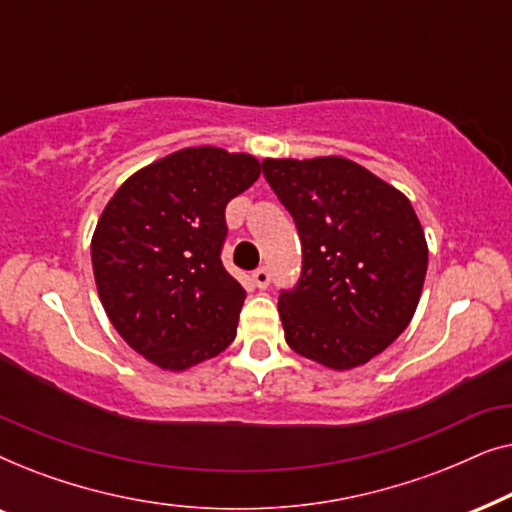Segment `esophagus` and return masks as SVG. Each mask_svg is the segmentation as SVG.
Returning a JSON list of instances; mask_svg holds the SVG:
<instances>
[{
	"instance_id": "1",
	"label": "esophagus",
	"mask_w": 512,
	"mask_h": 512,
	"mask_svg": "<svg viewBox=\"0 0 512 512\" xmlns=\"http://www.w3.org/2000/svg\"><path fill=\"white\" fill-rule=\"evenodd\" d=\"M251 279H254V284L258 286V289H265V286L270 284V270L268 268H258V270H254Z\"/></svg>"
}]
</instances>
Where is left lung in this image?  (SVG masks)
<instances>
[{
    "label": "left lung",
    "instance_id": "obj_1",
    "mask_svg": "<svg viewBox=\"0 0 512 512\" xmlns=\"http://www.w3.org/2000/svg\"><path fill=\"white\" fill-rule=\"evenodd\" d=\"M263 177L293 216L303 270L279 293L293 352L333 370L384 352L417 310L429 263L410 200L347 158H265Z\"/></svg>",
    "mask_w": 512,
    "mask_h": 512
}]
</instances>
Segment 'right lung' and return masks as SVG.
Here are the masks:
<instances>
[{"label":"right lung","instance_id":"right-lung-1","mask_svg":"<svg viewBox=\"0 0 512 512\" xmlns=\"http://www.w3.org/2000/svg\"><path fill=\"white\" fill-rule=\"evenodd\" d=\"M261 163L216 146L181 149L132 174L97 221L90 256L121 338L165 370H186L235 340L242 284L221 263L226 205Z\"/></svg>","mask_w":512,"mask_h":512}]
</instances>
